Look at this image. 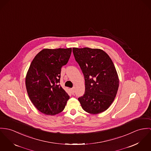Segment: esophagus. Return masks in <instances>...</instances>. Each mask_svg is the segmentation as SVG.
Segmentation results:
<instances>
[{
    "instance_id": "34e87169",
    "label": "esophagus",
    "mask_w": 151,
    "mask_h": 151,
    "mask_svg": "<svg viewBox=\"0 0 151 151\" xmlns=\"http://www.w3.org/2000/svg\"><path fill=\"white\" fill-rule=\"evenodd\" d=\"M70 93H71V94H74V93H75L74 88H70Z\"/></svg>"
}]
</instances>
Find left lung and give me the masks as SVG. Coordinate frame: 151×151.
Returning <instances> with one entry per match:
<instances>
[{
	"mask_svg": "<svg viewBox=\"0 0 151 151\" xmlns=\"http://www.w3.org/2000/svg\"><path fill=\"white\" fill-rule=\"evenodd\" d=\"M72 51L85 81L84 94L78 98L82 108L91 114L106 111L115 100L119 87L112 60L101 49L73 48Z\"/></svg>",
	"mask_w": 151,
	"mask_h": 151,
	"instance_id": "1",
	"label": "left lung"
}]
</instances>
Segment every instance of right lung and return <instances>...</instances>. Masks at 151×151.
<instances>
[{
	"label": "right lung",
	"instance_id": "right-lung-1",
	"mask_svg": "<svg viewBox=\"0 0 151 151\" xmlns=\"http://www.w3.org/2000/svg\"><path fill=\"white\" fill-rule=\"evenodd\" d=\"M72 49H43L32 61L25 79L28 96L42 113L55 115L61 112L69 99L59 84L63 66L68 62Z\"/></svg>",
	"mask_w": 151,
	"mask_h": 151
}]
</instances>
